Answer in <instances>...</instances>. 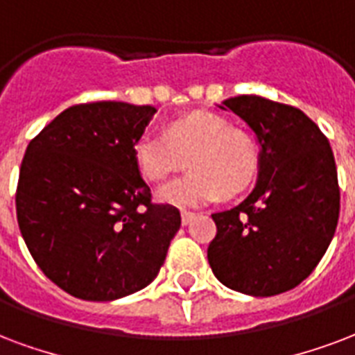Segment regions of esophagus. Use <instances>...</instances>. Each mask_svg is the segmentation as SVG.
Instances as JSON below:
<instances>
[{"instance_id":"obj_1","label":"esophagus","mask_w":355,"mask_h":355,"mask_svg":"<svg viewBox=\"0 0 355 355\" xmlns=\"http://www.w3.org/2000/svg\"><path fill=\"white\" fill-rule=\"evenodd\" d=\"M194 213L193 211H181V223L183 225H189V223H193Z\"/></svg>"}]
</instances>
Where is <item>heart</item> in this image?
Here are the masks:
<instances>
[{"label": "heart", "instance_id": "b5f03b06", "mask_svg": "<svg viewBox=\"0 0 355 355\" xmlns=\"http://www.w3.org/2000/svg\"><path fill=\"white\" fill-rule=\"evenodd\" d=\"M132 153L149 181L166 180L187 157L191 172L159 191V200L172 206H200L220 194L241 193L258 166L254 140L209 112L178 117L164 127V135L144 132L135 140Z\"/></svg>", "mask_w": 355, "mask_h": 355}]
</instances>
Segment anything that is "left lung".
<instances>
[{
  "mask_svg": "<svg viewBox=\"0 0 355 355\" xmlns=\"http://www.w3.org/2000/svg\"><path fill=\"white\" fill-rule=\"evenodd\" d=\"M223 106L254 130L262 151L254 191L211 215L217 236L207 260L232 290L258 297L288 292L313 273L339 223L331 146L294 106L257 95L226 98Z\"/></svg>",
  "mask_w": 355,
  "mask_h": 355,
  "instance_id": "left-lung-1",
  "label": "left lung"
}]
</instances>
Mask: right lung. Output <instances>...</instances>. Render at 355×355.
<instances>
[{"mask_svg": "<svg viewBox=\"0 0 355 355\" xmlns=\"http://www.w3.org/2000/svg\"><path fill=\"white\" fill-rule=\"evenodd\" d=\"M155 112L116 101L71 106L26 149L18 226L42 273L78 300L146 288L180 230L178 207L151 202L132 153Z\"/></svg>", "mask_w": 355, "mask_h": 355, "instance_id": "1", "label": "right lung"}]
</instances>
